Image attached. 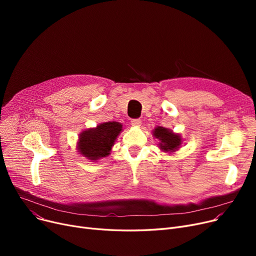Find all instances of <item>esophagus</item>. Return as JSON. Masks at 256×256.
I'll return each mask as SVG.
<instances>
[{
	"mask_svg": "<svg viewBox=\"0 0 256 256\" xmlns=\"http://www.w3.org/2000/svg\"><path fill=\"white\" fill-rule=\"evenodd\" d=\"M130 124H132V126H141V124H142V121H141V119H139V118H135V119H132V121H130Z\"/></svg>",
	"mask_w": 256,
	"mask_h": 256,
	"instance_id": "esophagus-1",
	"label": "esophagus"
}]
</instances>
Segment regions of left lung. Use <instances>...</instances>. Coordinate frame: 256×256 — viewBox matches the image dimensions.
<instances>
[{
  "mask_svg": "<svg viewBox=\"0 0 256 256\" xmlns=\"http://www.w3.org/2000/svg\"><path fill=\"white\" fill-rule=\"evenodd\" d=\"M154 134L156 138L160 140V148L164 152H174L182 143L180 137L167 128L158 126L154 130Z\"/></svg>",
  "mask_w": 256,
  "mask_h": 256,
  "instance_id": "8db88e82",
  "label": "left lung"
}]
</instances>
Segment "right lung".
<instances>
[{
	"instance_id": "add662e5",
	"label": "right lung",
	"mask_w": 256,
	"mask_h": 256,
	"mask_svg": "<svg viewBox=\"0 0 256 256\" xmlns=\"http://www.w3.org/2000/svg\"><path fill=\"white\" fill-rule=\"evenodd\" d=\"M122 130V124L115 121L104 122L96 128H90L80 135L78 150L89 160H98L110 154L117 136Z\"/></svg>"
}]
</instances>
